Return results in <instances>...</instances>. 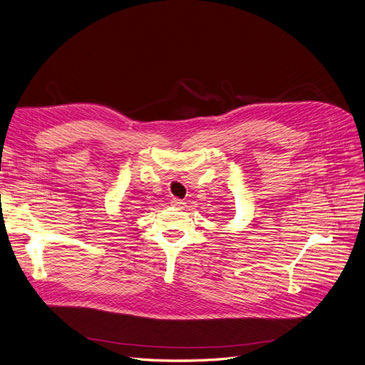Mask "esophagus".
Here are the masks:
<instances>
[{
    "label": "esophagus",
    "instance_id": "obj_1",
    "mask_svg": "<svg viewBox=\"0 0 365 365\" xmlns=\"http://www.w3.org/2000/svg\"><path fill=\"white\" fill-rule=\"evenodd\" d=\"M170 204L173 205V207H182L185 202L182 201V200H180V197H172V201H170Z\"/></svg>",
    "mask_w": 365,
    "mask_h": 365
}]
</instances>
